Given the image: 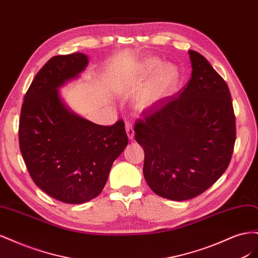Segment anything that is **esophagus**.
Returning a JSON list of instances; mask_svg holds the SVG:
<instances>
[{
	"label": "esophagus",
	"instance_id": "obj_1",
	"mask_svg": "<svg viewBox=\"0 0 258 258\" xmlns=\"http://www.w3.org/2000/svg\"><path fill=\"white\" fill-rule=\"evenodd\" d=\"M126 132H127V136L130 140L134 139V137H135L134 126H132V123L129 122V121H126Z\"/></svg>",
	"mask_w": 258,
	"mask_h": 258
}]
</instances>
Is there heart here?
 Masks as SVG:
<instances>
[{
    "label": "heart",
    "mask_w": 258,
    "mask_h": 258,
    "mask_svg": "<svg viewBox=\"0 0 258 258\" xmlns=\"http://www.w3.org/2000/svg\"><path fill=\"white\" fill-rule=\"evenodd\" d=\"M141 73L144 76L155 74L139 93L137 105L140 110H147L165 98L175 85L178 76L177 70L173 64H162L158 58L145 60Z\"/></svg>",
    "instance_id": "1"
}]
</instances>
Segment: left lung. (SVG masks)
Segmentation results:
<instances>
[{"instance_id": "1", "label": "left lung", "mask_w": 258, "mask_h": 258, "mask_svg": "<svg viewBox=\"0 0 258 258\" xmlns=\"http://www.w3.org/2000/svg\"><path fill=\"white\" fill-rule=\"evenodd\" d=\"M191 77L174 97L160 100L138 119L143 174L162 198L183 201L212 186L227 169L236 141L228 86L209 61L188 50Z\"/></svg>"}]
</instances>
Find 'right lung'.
Listing matches in <instances>:
<instances>
[{
  "label": "right lung",
  "mask_w": 258,
  "mask_h": 258,
  "mask_svg": "<svg viewBox=\"0 0 258 258\" xmlns=\"http://www.w3.org/2000/svg\"><path fill=\"white\" fill-rule=\"evenodd\" d=\"M82 52L54 56L35 75L19 120V145L34 183L64 204H84L102 191L113 162L128 144L124 123L101 126L77 115L59 89L88 66Z\"/></svg>",
  "instance_id": "right-lung-1"
}]
</instances>
